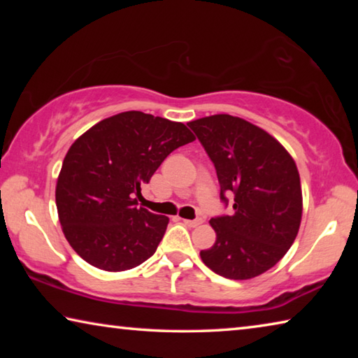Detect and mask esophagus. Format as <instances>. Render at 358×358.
Instances as JSON below:
<instances>
[{
    "instance_id": "34e87169",
    "label": "esophagus",
    "mask_w": 358,
    "mask_h": 358,
    "mask_svg": "<svg viewBox=\"0 0 358 358\" xmlns=\"http://www.w3.org/2000/svg\"><path fill=\"white\" fill-rule=\"evenodd\" d=\"M183 222L189 227H197V226H201L203 220H201V217H199V220H183Z\"/></svg>"
}]
</instances>
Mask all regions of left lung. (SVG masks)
<instances>
[{
  "label": "left lung",
  "instance_id": "left-lung-1",
  "mask_svg": "<svg viewBox=\"0 0 358 358\" xmlns=\"http://www.w3.org/2000/svg\"><path fill=\"white\" fill-rule=\"evenodd\" d=\"M196 132L234 213L211 217L216 241L202 262L229 280H251L286 256L299 234L303 197L299 169L273 136L243 118L220 113L194 120Z\"/></svg>",
  "mask_w": 358,
  "mask_h": 358
}]
</instances>
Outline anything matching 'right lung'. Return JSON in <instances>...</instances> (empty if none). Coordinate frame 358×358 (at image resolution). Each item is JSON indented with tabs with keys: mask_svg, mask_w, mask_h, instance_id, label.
<instances>
[{
	"mask_svg": "<svg viewBox=\"0 0 358 358\" xmlns=\"http://www.w3.org/2000/svg\"><path fill=\"white\" fill-rule=\"evenodd\" d=\"M192 141L183 123L129 110L99 121L71 145L55 201L64 237L85 262L124 271L153 256L169 217L137 207L136 197L161 162Z\"/></svg>",
	"mask_w": 358,
	"mask_h": 358,
	"instance_id": "add662e5",
	"label": "right lung"
}]
</instances>
